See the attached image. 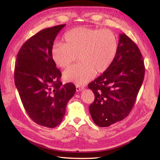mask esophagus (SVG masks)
Wrapping results in <instances>:
<instances>
[{"mask_svg": "<svg viewBox=\"0 0 160 160\" xmlns=\"http://www.w3.org/2000/svg\"><path fill=\"white\" fill-rule=\"evenodd\" d=\"M83 89H84L83 87H80V86H77V87H76L77 92H80V91L83 90Z\"/></svg>", "mask_w": 160, "mask_h": 160, "instance_id": "1", "label": "esophagus"}]
</instances>
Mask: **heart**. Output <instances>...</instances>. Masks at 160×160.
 <instances>
[{
	"label": "heart",
	"mask_w": 160,
	"mask_h": 160,
	"mask_svg": "<svg viewBox=\"0 0 160 160\" xmlns=\"http://www.w3.org/2000/svg\"><path fill=\"white\" fill-rule=\"evenodd\" d=\"M65 43L54 44L51 50L58 67L67 68L79 54L80 62L64 71L68 82L83 86L94 77L95 72H105L113 62L118 50L116 35L109 30L79 27L64 35Z\"/></svg>",
	"instance_id": "b5f03b06"
}]
</instances>
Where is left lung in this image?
<instances>
[{
    "label": "left lung",
    "mask_w": 160,
    "mask_h": 160,
    "mask_svg": "<svg viewBox=\"0 0 160 160\" xmlns=\"http://www.w3.org/2000/svg\"><path fill=\"white\" fill-rule=\"evenodd\" d=\"M145 68L137 45L119 34L118 50L110 67L88 85L94 94L89 110L95 124L108 127L131 111L144 78Z\"/></svg>",
    "instance_id": "left-lung-1"
}]
</instances>
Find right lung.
<instances>
[{"mask_svg":"<svg viewBox=\"0 0 160 160\" xmlns=\"http://www.w3.org/2000/svg\"><path fill=\"white\" fill-rule=\"evenodd\" d=\"M65 25L44 29L29 38L15 63V85L25 110L32 121L51 128L60 124L76 92L73 83L62 85L51 54L54 39Z\"/></svg>","mask_w":160,"mask_h":160,"instance_id":"obj_1","label":"right lung"}]
</instances>
